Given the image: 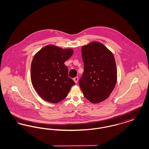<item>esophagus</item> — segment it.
Segmentation results:
<instances>
[{
  "instance_id": "esophagus-1",
  "label": "esophagus",
  "mask_w": 149,
  "mask_h": 149,
  "mask_svg": "<svg viewBox=\"0 0 149 149\" xmlns=\"http://www.w3.org/2000/svg\"><path fill=\"white\" fill-rule=\"evenodd\" d=\"M73 80H74V81H75V83H77L78 81V77H75V78H74L73 79Z\"/></svg>"
}]
</instances>
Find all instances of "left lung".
Here are the masks:
<instances>
[{"label": "left lung", "instance_id": "1", "mask_svg": "<svg viewBox=\"0 0 149 149\" xmlns=\"http://www.w3.org/2000/svg\"><path fill=\"white\" fill-rule=\"evenodd\" d=\"M84 71L79 80L85 98L93 103L108 98L117 81L113 54L101 43L93 42L81 48Z\"/></svg>", "mask_w": 149, "mask_h": 149}]
</instances>
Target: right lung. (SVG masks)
I'll return each instance as SVG.
<instances>
[{
  "instance_id": "right-lung-1",
  "label": "right lung",
  "mask_w": 149,
  "mask_h": 149,
  "mask_svg": "<svg viewBox=\"0 0 149 149\" xmlns=\"http://www.w3.org/2000/svg\"><path fill=\"white\" fill-rule=\"evenodd\" d=\"M74 51L49 45L36 54L31 66L32 85L45 100L56 103L65 98L75 83L68 76L64 63Z\"/></svg>"
}]
</instances>
